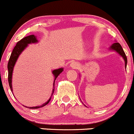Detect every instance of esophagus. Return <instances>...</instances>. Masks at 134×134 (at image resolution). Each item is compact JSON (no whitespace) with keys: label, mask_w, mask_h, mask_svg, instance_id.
I'll return each mask as SVG.
<instances>
[{"label":"esophagus","mask_w":134,"mask_h":134,"mask_svg":"<svg viewBox=\"0 0 134 134\" xmlns=\"http://www.w3.org/2000/svg\"><path fill=\"white\" fill-rule=\"evenodd\" d=\"M70 65H71V67L73 69L78 68V66H79L78 64L76 62H72V63H71V64H70Z\"/></svg>","instance_id":"obj_1"}]
</instances>
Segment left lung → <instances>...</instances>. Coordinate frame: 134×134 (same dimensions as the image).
Masks as SVG:
<instances>
[{
    "label": "left lung",
    "instance_id": "obj_1",
    "mask_svg": "<svg viewBox=\"0 0 134 134\" xmlns=\"http://www.w3.org/2000/svg\"><path fill=\"white\" fill-rule=\"evenodd\" d=\"M110 49L111 50H114L115 51H116L117 53H119L121 56L123 57V58L125 60V67H126V64H127V58H126V54H125V52H124L123 48H122L121 46L119 44V43H114L110 46Z\"/></svg>",
    "mask_w": 134,
    "mask_h": 134
}]
</instances>
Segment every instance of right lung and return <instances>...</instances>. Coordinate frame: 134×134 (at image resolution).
<instances>
[{
  "instance_id": "right-lung-1",
  "label": "right lung",
  "mask_w": 134,
  "mask_h": 134,
  "mask_svg": "<svg viewBox=\"0 0 134 134\" xmlns=\"http://www.w3.org/2000/svg\"><path fill=\"white\" fill-rule=\"evenodd\" d=\"M38 42L37 39H36V37L35 36V35H29V36H26V37L23 38L22 40H20L16 43V46L14 47L12 53H11V54L10 56V58H9V62H8V82H9V87H10V89L11 92H13V88H12V74H13V71L14 66H15V63H16V60H17L20 54L22 53V52L27 47L28 44L29 43H36ZM63 71V68H60L58 69L53 70V74L54 75V83H53V93H52V95H53V92L54 91V82H55V80L56 78L59 76V74L62 72ZM51 98L49 99L48 101L46 103H43V105H41V106H37V107H29V108H39L40 107H42L46 106L47 104L49 103V102L51 100Z\"/></svg>"
}]
</instances>
